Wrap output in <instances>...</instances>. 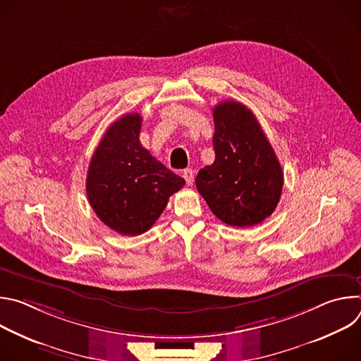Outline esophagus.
<instances>
[{"instance_id":"esophagus-1","label":"esophagus","mask_w":361,"mask_h":361,"mask_svg":"<svg viewBox=\"0 0 361 361\" xmlns=\"http://www.w3.org/2000/svg\"><path fill=\"white\" fill-rule=\"evenodd\" d=\"M183 177H184L185 183L190 185V184L192 183V180H194V171H192L191 169H185V170L183 171Z\"/></svg>"}]
</instances>
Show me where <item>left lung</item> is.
Here are the masks:
<instances>
[{
	"label": "left lung",
	"instance_id": "8db88e82",
	"mask_svg": "<svg viewBox=\"0 0 361 361\" xmlns=\"http://www.w3.org/2000/svg\"><path fill=\"white\" fill-rule=\"evenodd\" d=\"M216 160L195 177L213 214L233 227H252L270 217L280 201L283 170L251 110L237 101L213 109Z\"/></svg>",
	"mask_w": 361,
	"mask_h": 361
}]
</instances>
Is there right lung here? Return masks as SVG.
Listing matches in <instances>:
<instances>
[{
  "label": "right lung",
  "mask_w": 361,
  "mask_h": 361,
  "mask_svg": "<svg viewBox=\"0 0 361 361\" xmlns=\"http://www.w3.org/2000/svg\"><path fill=\"white\" fill-rule=\"evenodd\" d=\"M138 113L114 121L102 135L87 174V197L98 219L123 235L145 233L159 220L184 178L140 142Z\"/></svg>",
  "instance_id": "1"
}]
</instances>
